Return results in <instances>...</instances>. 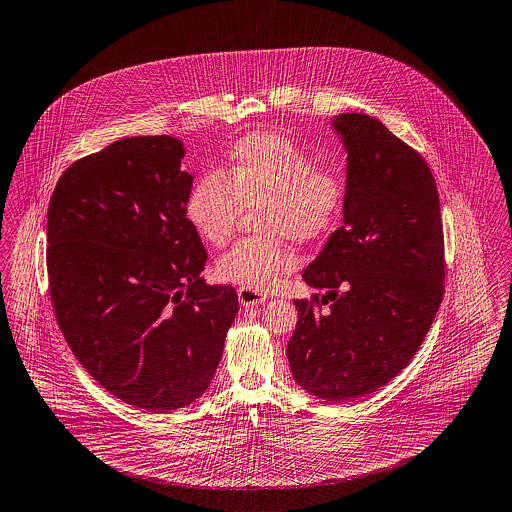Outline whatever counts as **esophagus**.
Masks as SVG:
<instances>
[{"label":"esophagus","instance_id":"obj_1","mask_svg":"<svg viewBox=\"0 0 512 512\" xmlns=\"http://www.w3.org/2000/svg\"><path fill=\"white\" fill-rule=\"evenodd\" d=\"M238 301L242 307H254V305H262L268 301V295L256 289H248V287H240L238 289Z\"/></svg>","mask_w":512,"mask_h":512}]
</instances>
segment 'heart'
I'll return each mask as SVG.
<instances>
[{
	"label": "heart",
	"mask_w": 512,
	"mask_h": 512,
	"mask_svg": "<svg viewBox=\"0 0 512 512\" xmlns=\"http://www.w3.org/2000/svg\"><path fill=\"white\" fill-rule=\"evenodd\" d=\"M346 201V182L332 168H315L313 156L287 137L252 133L238 140L219 174L201 176L189 189L186 217L207 244L221 246L242 207L254 211L260 236L234 242L219 256L223 281L268 291L295 264L283 236L311 242L328 233Z\"/></svg>",
	"instance_id": "heart-1"
}]
</instances>
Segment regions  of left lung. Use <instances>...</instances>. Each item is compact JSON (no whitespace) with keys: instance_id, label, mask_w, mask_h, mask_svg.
Returning a JSON list of instances; mask_svg holds the SVG:
<instances>
[{"instance_id":"left-lung-1","label":"left lung","mask_w":512,"mask_h":512,"mask_svg":"<svg viewBox=\"0 0 512 512\" xmlns=\"http://www.w3.org/2000/svg\"><path fill=\"white\" fill-rule=\"evenodd\" d=\"M330 127L348 152L342 227L303 272L326 293L293 301L299 321L287 360L307 393L348 403L387 385L417 354L444 297V234L417 150L370 115L342 113Z\"/></svg>"}]
</instances>
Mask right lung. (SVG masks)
I'll return each instance as SVG.
<instances>
[{
    "label": "right lung",
    "instance_id": "1",
    "mask_svg": "<svg viewBox=\"0 0 512 512\" xmlns=\"http://www.w3.org/2000/svg\"><path fill=\"white\" fill-rule=\"evenodd\" d=\"M184 156L168 135L115 140L74 162L48 205L50 299L70 350L111 395L154 413L205 393L238 311L231 285L201 278Z\"/></svg>",
    "mask_w": 512,
    "mask_h": 512
}]
</instances>
